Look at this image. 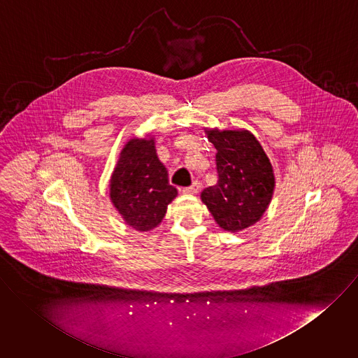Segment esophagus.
Returning a JSON list of instances; mask_svg holds the SVG:
<instances>
[{
	"instance_id": "obj_1",
	"label": "esophagus",
	"mask_w": 358,
	"mask_h": 358,
	"mask_svg": "<svg viewBox=\"0 0 358 358\" xmlns=\"http://www.w3.org/2000/svg\"><path fill=\"white\" fill-rule=\"evenodd\" d=\"M199 188H200V185H199L198 181H194V182H192V185H191V187L184 188V189H182V192H184V194H187V195H195V194H198Z\"/></svg>"
}]
</instances>
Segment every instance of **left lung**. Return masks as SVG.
<instances>
[{"label":"left lung","instance_id":"obj_1","mask_svg":"<svg viewBox=\"0 0 358 358\" xmlns=\"http://www.w3.org/2000/svg\"><path fill=\"white\" fill-rule=\"evenodd\" d=\"M214 144L218 181L200 198L215 222L229 232L243 231L261 220L275 191L269 158L248 130H206Z\"/></svg>","mask_w":358,"mask_h":358}]
</instances>
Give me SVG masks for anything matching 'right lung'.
<instances>
[{
	"label": "right lung",
	"mask_w": 358,
	"mask_h": 358,
	"mask_svg": "<svg viewBox=\"0 0 358 358\" xmlns=\"http://www.w3.org/2000/svg\"><path fill=\"white\" fill-rule=\"evenodd\" d=\"M110 196L133 229L148 232L162 222L177 189L169 182L152 137L126 143L111 176Z\"/></svg>",
	"instance_id": "add662e5"
}]
</instances>
